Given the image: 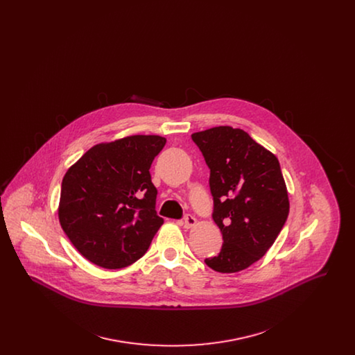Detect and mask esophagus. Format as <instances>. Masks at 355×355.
Instances as JSON below:
<instances>
[{
	"instance_id": "obj_1",
	"label": "esophagus",
	"mask_w": 355,
	"mask_h": 355,
	"mask_svg": "<svg viewBox=\"0 0 355 355\" xmlns=\"http://www.w3.org/2000/svg\"><path fill=\"white\" fill-rule=\"evenodd\" d=\"M181 223L184 225V227H186V229H190V227H194L197 225V220L193 216L187 214V216H185V218L181 220Z\"/></svg>"
}]
</instances>
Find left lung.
I'll return each instance as SVG.
<instances>
[{
    "instance_id": "obj_1",
    "label": "left lung",
    "mask_w": 355,
    "mask_h": 355,
    "mask_svg": "<svg viewBox=\"0 0 355 355\" xmlns=\"http://www.w3.org/2000/svg\"><path fill=\"white\" fill-rule=\"evenodd\" d=\"M191 138L210 169L213 220L223 239L220 254L205 263L218 272L245 270L270 249L288 216L278 158L232 126L211 128Z\"/></svg>"
}]
</instances>
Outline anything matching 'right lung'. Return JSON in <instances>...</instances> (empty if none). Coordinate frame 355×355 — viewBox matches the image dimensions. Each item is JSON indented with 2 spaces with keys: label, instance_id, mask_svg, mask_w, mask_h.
<instances>
[{
  "label": "right lung",
  "instance_id": "add662e5",
  "mask_svg": "<svg viewBox=\"0 0 355 355\" xmlns=\"http://www.w3.org/2000/svg\"><path fill=\"white\" fill-rule=\"evenodd\" d=\"M165 144L159 135H129L94 145L69 168L58 220L92 263L122 269L148 252L164 223L149 169Z\"/></svg>",
  "mask_w": 355,
  "mask_h": 355
}]
</instances>
